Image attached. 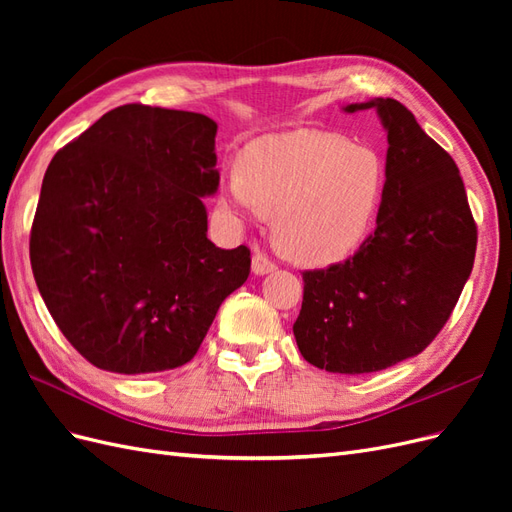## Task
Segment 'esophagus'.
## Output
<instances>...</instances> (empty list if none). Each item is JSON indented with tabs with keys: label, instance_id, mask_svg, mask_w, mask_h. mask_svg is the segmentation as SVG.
<instances>
[{
	"label": "esophagus",
	"instance_id": "obj_1",
	"mask_svg": "<svg viewBox=\"0 0 512 512\" xmlns=\"http://www.w3.org/2000/svg\"><path fill=\"white\" fill-rule=\"evenodd\" d=\"M275 269H277L275 262H273L267 254L256 252V254L252 256V271H254L256 275H265V273H271V271H275Z\"/></svg>",
	"mask_w": 512,
	"mask_h": 512
}]
</instances>
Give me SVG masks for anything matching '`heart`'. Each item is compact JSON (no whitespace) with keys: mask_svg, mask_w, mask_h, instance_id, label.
I'll return each instance as SVG.
<instances>
[{"mask_svg":"<svg viewBox=\"0 0 512 512\" xmlns=\"http://www.w3.org/2000/svg\"><path fill=\"white\" fill-rule=\"evenodd\" d=\"M384 188L386 168L374 149L297 130L247 147L224 177L222 200L247 215H275V241L292 260L331 265L369 237Z\"/></svg>","mask_w":512,"mask_h":512,"instance_id":"heart-1","label":"heart"}]
</instances>
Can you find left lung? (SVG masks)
Listing matches in <instances>:
<instances>
[{
	"mask_svg": "<svg viewBox=\"0 0 512 512\" xmlns=\"http://www.w3.org/2000/svg\"><path fill=\"white\" fill-rule=\"evenodd\" d=\"M376 108L389 138L378 226L348 260L303 271L294 339L307 363L369 374L423 352L472 273L476 222L455 160L393 98Z\"/></svg>",
	"mask_w": 512,
	"mask_h": 512,
	"instance_id": "1",
	"label": "left lung"
}]
</instances>
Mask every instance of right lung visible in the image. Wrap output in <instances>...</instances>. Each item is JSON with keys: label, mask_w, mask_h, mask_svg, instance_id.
Returning a JSON list of instances; mask_svg holds the SVG:
<instances>
[{"label": "right lung", "mask_w": 512, "mask_h": 512, "mask_svg": "<svg viewBox=\"0 0 512 512\" xmlns=\"http://www.w3.org/2000/svg\"><path fill=\"white\" fill-rule=\"evenodd\" d=\"M215 134L207 115L123 104L46 168L29 258L59 331L91 365L126 376L185 365L250 275V247L207 239Z\"/></svg>", "instance_id": "right-lung-1"}]
</instances>
